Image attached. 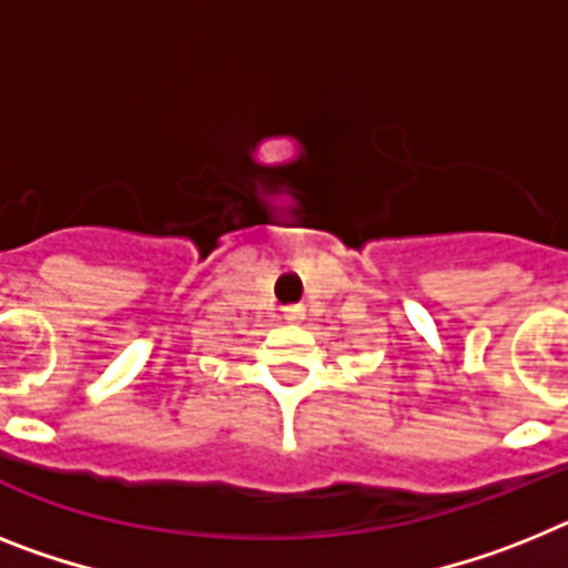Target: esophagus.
Masks as SVG:
<instances>
[{
  "label": "esophagus",
  "mask_w": 568,
  "mask_h": 568,
  "mask_svg": "<svg viewBox=\"0 0 568 568\" xmlns=\"http://www.w3.org/2000/svg\"><path fill=\"white\" fill-rule=\"evenodd\" d=\"M303 317H306V308H303V306H288V308H285V321H288V323H300V321H303Z\"/></svg>",
  "instance_id": "34e87169"
}]
</instances>
